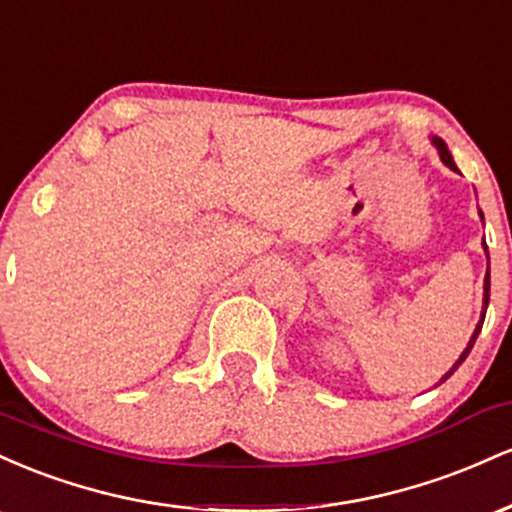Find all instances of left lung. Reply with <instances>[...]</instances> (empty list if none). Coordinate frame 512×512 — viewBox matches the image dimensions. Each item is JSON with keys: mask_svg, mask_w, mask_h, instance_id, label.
I'll list each match as a JSON object with an SVG mask.
<instances>
[{"mask_svg": "<svg viewBox=\"0 0 512 512\" xmlns=\"http://www.w3.org/2000/svg\"><path fill=\"white\" fill-rule=\"evenodd\" d=\"M433 144H436V149H438V154H440V161L445 163V166L448 168H452V170H457V166H455V161H452V156H450V151H448V146H445V142L443 139H438V137H433ZM481 214V211H479ZM481 219H484V216H481ZM484 252H486V257H489V248H486V243H484ZM489 291H491V276H489V272H486V276H484V310H481V320H479V325H477V330H474V334H472V339H469V344H467V349L462 351V356L457 358L455 361V366H452L448 373L443 375V378H440V383H445V380L450 378L452 373H455L457 368L462 366V361L464 358L469 356V351H472V346H474V342H477V337H479V332H481V325H484V317H486V308H489Z\"/></svg>", "mask_w": 512, "mask_h": 512, "instance_id": "obj_1", "label": "left lung"}]
</instances>
